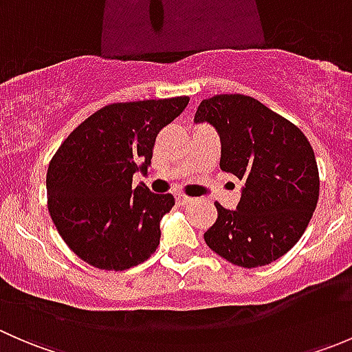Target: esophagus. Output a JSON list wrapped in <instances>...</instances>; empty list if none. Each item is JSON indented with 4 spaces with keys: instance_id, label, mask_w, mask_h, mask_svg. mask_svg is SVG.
<instances>
[{
    "instance_id": "obj_1",
    "label": "esophagus",
    "mask_w": 352,
    "mask_h": 352,
    "mask_svg": "<svg viewBox=\"0 0 352 352\" xmlns=\"http://www.w3.org/2000/svg\"><path fill=\"white\" fill-rule=\"evenodd\" d=\"M175 201H177V204H179V206H184V204H189L192 199H190L189 196H177Z\"/></svg>"
}]
</instances>
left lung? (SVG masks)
<instances>
[{
  "label": "left lung",
  "mask_w": 352,
  "mask_h": 352,
  "mask_svg": "<svg viewBox=\"0 0 352 352\" xmlns=\"http://www.w3.org/2000/svg\"><path fill=\"white\" fill-rule=\"evenodd\" d=\"M202 120L219 133L221 170L245 182L235 211L214 202L204 242L240 267L271 264L301 239L317 208L314 148L300 127L247 95L206 98L196 112Z\"/></svg>",
  "instance_id": "8db88e82"
}]
</instances>
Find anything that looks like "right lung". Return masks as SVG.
<instances>
[{
	"instance_id": "obj_1",
	"label": "right lung",
	"mask_w": 352,
	"mask_h": 352,
	"mask_svg": "<svg viewBox=\"0 0 352 352\" xmlns=\"http://www.w3.org/2000/svg\"><path fill=\"white\" fill-rule=\"evenodd\" d=\"M189 97L116 102L98 109L69 133L47 168V208L67 247L102 271H126L155 254L160 221L172 194L133 187L146 170L160 131Z\"/></svg>"
}]
</instances>
